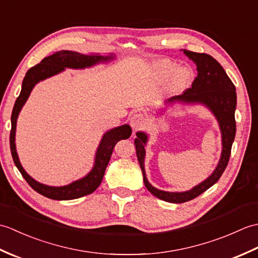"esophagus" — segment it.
Returning <instances> with one entry per match:
<instances>
[{"label": "esophagus", "mask_w": 258, "mask_h": 258, "mask_svg": "<svg viewBox=\"0 0 258 258\" xmlns=\"http://www.w3.org/2000/svg\"><path fill=\"white\" fill-rule=\"evenodd\" d=\"M146 125V118L143 114L138 113L134 114L132 117H131V126L134 131H138L143 128L144 126Z\"/></svg>", "instance_id": "obj_1"}]
</instances>
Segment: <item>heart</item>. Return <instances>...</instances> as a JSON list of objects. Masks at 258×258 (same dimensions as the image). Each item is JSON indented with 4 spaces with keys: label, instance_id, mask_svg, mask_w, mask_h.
<instances>
[{
    "label": "heart",
    "instance_id": "b5f03b06",
    "mask_svg": "<svg viewBox=\"0 0 258 258\" xmlns=\"http://www.w3.org/2000/svg\"><path fill=\"white\" fill-rule=\"evenodd\" d=\"M177 65L169 59H158L152 67V80L156 84H161L169 79L166 83L167 90L171 93H178L190 85L194 73L189 68Z\"/></svg>",
    "mask_w": 258,
    "mask_h": 258
}]
</instances>
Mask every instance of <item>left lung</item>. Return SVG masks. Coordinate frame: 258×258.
I'll return each instance as SVG.
<instances>
[{"label": "left lung", "instance_id": "8db88e82", "mask_svg": "<svg viewBox=\"0 0 258 258\" xmlns=\"http://www.w3.org/2000/svg\"><path fill=\"white\" fill-rule=\"evenodd\" d=\"M184 54L196 64L197 76L190 89L186 90L182 95L173 96L164 102L165 105L179 104H201L213 113L220 125L222 134V154L216 168L205 180L186 191H166L154 187L146 177L145 146L149 141V135L145 132L136 133L134 140L136 156L143 173V180L151 193L157 199L168 203H185L195 199L215 184L225 168L231 156L232 145L236 134V122H235V109H236V89L231 79L228 78L225 70L215 58L205 53H196L183 50ZM162 108V111L164 112Z\"/></svg>", "mask_w": 258, "mask_h": 258}]
</instances>
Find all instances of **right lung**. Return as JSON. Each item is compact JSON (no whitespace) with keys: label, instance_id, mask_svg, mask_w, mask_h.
Wrapping results in <instances>:
<instances>
[{"label":"right lung","instance_id":"right-lung-1","mask_svg":"<svg viewBox=\"0 0 258 258\" xmlns=\"http://www.w3.org/2000/svg\"><path fill=\"white\" fill-rule=\"evenodd\" d=\"M114 58L115 56L113 54H109V55L105 56L100 55V54L86 55V54H81L79 52L62 50L52 54L50 56L43 58L41 63L36 64L35 67L31 68L26 72L24 80L22 82L21 93L19 97L16 98L12 116H11L12 128H11L10 133V147L15 166L18 167L20 173L22 174V176L25 178V180L29 183L31 187L36 190L38 194H41L51 200L69 201L80 199V197H83L85 195L93 193L102 182L107 164L109 160H111V155L113 153L115 144H116L119 140L128 139L131 134H132V128H131V126L128 124H124L118 126V127H114L107 131L106 133H104L95 153L94 165H93L91 171L87 173L84 177H82L78 180H74V182L70 183L69 185L48 186L37 182V180L31 177L30 175L25 172V169L22 166V164L20 162L18 152H16V122H18V117L22 107L24 106V104L26 103L27 98H29L32 90L34 89V86L38 82L44 81L48 78H51V76L61 73L63 71H65V69L82 70L86 68H92L98 63H106L112 61Z\"/></svg>","mask_w":258,"mask_h":258}]
</instances>
